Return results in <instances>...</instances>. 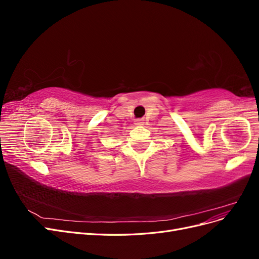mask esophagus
Instances as JSON below:
<instances>
[{
	"label": "esophagus",
	"instance_id": "esophagus-1",
	"mask_svg": "<svg viewBox=\"0 0 259 259\" xmlns=\"http://www.w3.org/2000/svg\"><path fill=\"white\" fill-rule=\"evenodd\" d=\"M144 123H145V122H144L143 120L139 119V120H136L134 124H135V125H144Z\"/></svg>",
	"mask_w": 259,
	"mask_h": 259
}]
</instances>
